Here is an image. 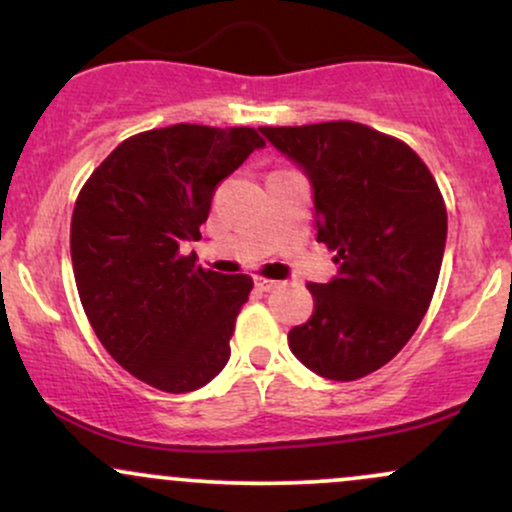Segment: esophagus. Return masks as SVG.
Segmentation results:
<instances>
[{"instance_id":"1","label":"esophagus","mask_w":512,"mask_h":512,"mask_svg":"<svg viewBox=\"0 0 512 512\" xmlns=\"http://www.w3.org/2000/svg\"><path fill=\"white\" fill-rule=\"evenodd\" d=\"M255 286L260 291H274L276 286H279V281L274 279H264V276H255Z\"/></svg>"}]
</instances>
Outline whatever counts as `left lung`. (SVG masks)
<instances>
[{
    "label": "left lung",
    "instance_id": "left-lung-1",
    "mask_svg": "<svg viewBox=\"0 0 512 512\" xmlns=\"http://www.w3.org/2000/svg\"><path fill=\"white\" fill-rule=\"evenodd\" d=\"M308 175L317 240L339 272L308 284L315 310L289 332L293 356L327 380H358L392 361L431 305L448 211L407 144L358 122L260 127Z\"/></svg>",
    "mask_w": 512,
    "mask_h": 512
}]
</instances>
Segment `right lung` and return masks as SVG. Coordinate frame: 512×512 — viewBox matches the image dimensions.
Masks as SVG:
<instances>
[{"mask_svg":"<svg viewBox=\"0 0 512 512\" xmlns=\"http://www.w3.org/2000/svg\"><path fill=\"white\" fill-rule=\"evenodd\" d=\"M262 146L252 127L149 129L117 146L76 197L69 245L88 322L156 390L192 392L228 363L252 279L202 269L180 245L202 238L216 185Z\"/></svg>","mask_w":512,"mask_h":512,"instance_id":"1","label":"right lung"}]
</instances>
